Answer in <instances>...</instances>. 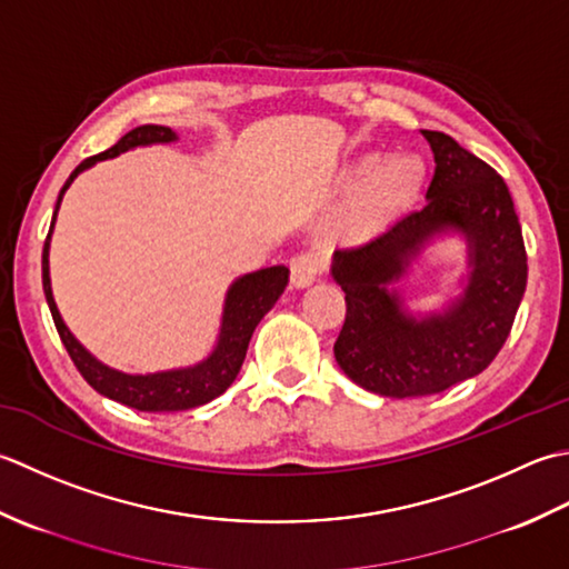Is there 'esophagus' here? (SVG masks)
Returning <instances> with one entry per match:
<instances>
[{"label": "esophagus", "mask_w": 569, "mask_h": 569, "mask_svg": "<svg viewBox=\"0 0 569 569\" xmlns=\"http://www.w3.org/2000/svg\"><path fill=\"white\" fill-rule=\"evenodd\" d=\"M321 272V258L317 252H301L289 264V280H292V287L305 289L311 282L317 280Z\"/></svg>", "instance_id": "esophagus-1"}]
</instances>
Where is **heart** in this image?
<instances>
[{"label": "heart", "instance_id": "obj_1", "mask_svg": "<svg viewBox=\"0 0 569 569\" xmlns=\"http://www.w3.org/2000/svg\"><path fill=\"white\" fill-rule=\"evenodd\" d=\"M425 179L427 164L415 152H402L386 161L378 154L358 159L346 173V189H361V193L341 218L339 236L346 242L368 240L390 218L408 211L420 196Z\"/></svg>", "mask_w": 569, "mask_h": 569}]
</instances>
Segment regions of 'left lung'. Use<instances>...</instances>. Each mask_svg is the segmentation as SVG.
<instances>
[{
  "instance_id": "1",
  "label": "left lung",
  "mask_w": 569,
  "mask_h": 569,
  "mask_svg": "<svg viewBox=\"0 0 569 569\" xmlns=\"http://www.w3.org/2000/svg\"><path fill=\"white\" fill-rule=\"evenodd\" d=\"M435 154L427 203L400 216L361 248L336 250L331 277L346 292L336 363L382 398L435 396L479 376L503 349L526 292L523 233L498 173L445 132L422 130ZM468 246L462 292L417 318L395 284L437 237Z\"/></svg>"
}]
</instances>
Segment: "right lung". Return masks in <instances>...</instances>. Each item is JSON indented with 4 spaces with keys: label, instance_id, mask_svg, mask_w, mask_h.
Listing matches in <instances>:
<instances>
[{
    "label": "right lung",
    "instance_id": "obj_1",
    "mask_svg": "<svg viewBox=\"0 0 569 569\" xmlns=\"http://www.w3.org/2000/svg\"><path fill=\"white\" fill-rule=\"evenodd\" d=\"M177 132L161 124H142L127 132L118 144L110 147L108 152H100L96 157H88L86 161L73 169L71 177L63 183L61 193H58L56 211L51 218L49 236L43 242V258H41V272H43V295L49 301L51 317L58 329V336L66 346L68 356L76 363L92 388L100 396H106L114 402H122L127 408L142 410V412H177V410H191L199 405L211 402L213 398L223 396L230 388V382L240 373V366L246 361L250 336L258 327L260 319L274 307L280 299L284 287L289 282V270L284 264H274V268H262L238 277V280L228 287L226 301H223V317H220V329L213 351L208 353L203 361L187 366V368H171V370H157V373H122L118 368H110L98 361L83 343H80L71 329L66 327L61 311L56 307L53 289H51V272H49V250H51V233L56 226V213L61 208L63 193L71 187L78 173L96 167L98 161H106L118 157L127 149L134 147H149V144H169L177 142Z\"/></svg>",
    "mask_w": 569,
    "mask_h": 569
}]
</instances>
